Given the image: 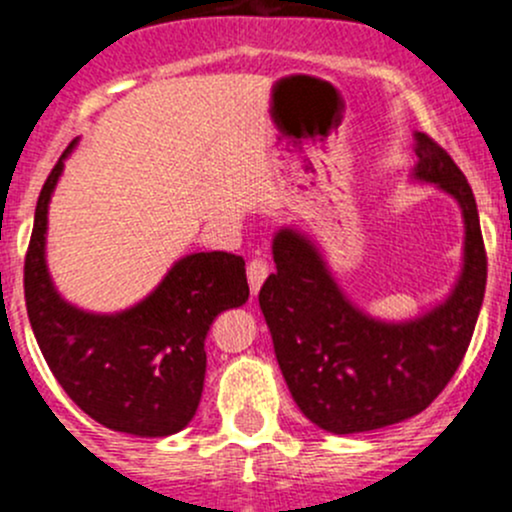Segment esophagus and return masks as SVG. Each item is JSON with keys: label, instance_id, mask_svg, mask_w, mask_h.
Masks as SVG:
<instances>
[{"label": "esophagus", "instance_id": "esophagus-1", "mask_svg": "<svg viewBox=\"0 0 512 512\" xmlns=\"http://www.w3.org/2000/svg\"><path fill=\"white\" fill-rule=\"evenodd\" d=\"M267 275H270V265H267V260H262V257H255V260L247 262V282H250L252 294L260 292L262 282L267 280Z\"/></svg>", "mask_w": 512, "mask_h": 512}]
</instances>
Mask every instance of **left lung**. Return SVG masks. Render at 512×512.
I'll return each mask as SVG.
<instances>
[{"mask_svg": "<svg viewBox=\"0 0 512 512\" xmlns=\"http://www.w3.org/2000/svg\"><path fill=\"white\" fill-rule=\"evenodd\" d=\"M411 178L451 195L463 215V267L448 297L414 319L384 322L359 309L334 280L322 250L282 227L272 272L260 289L277 364L299 411L329 433H364L421 414L451 381L471 344L485 294L476 198L453 158L414 133Z\"/></svg>", "mask_w": 512, "mask_h": 512, "instance_id": "obj_1", "label": "left lung"}]
</instances>
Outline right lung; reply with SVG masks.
<instances>
[{
	"label": "right lung",
	"mask_w": 512,
	"mask_h": 512,
	"mask_svg": "<svg viewBox=\"0 0 512 512\" xmlns=\"http://www.w3.org/2000/svg\"><path fill=\"white\" fill-rule=\"evenodd\" d=\"M74 146L41 188L24 260L36 344L61 389L101 426L143 438L173 436L188 426L203 396L210 324L250 297L245 260L230 252L180 257L146 299L116 314L66 302L46 267V215Z\"/></svg>",
	"instance_id": "right-lung-1"
}]
</instances>
